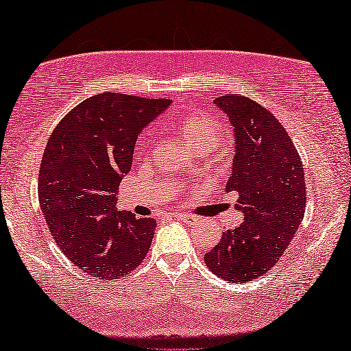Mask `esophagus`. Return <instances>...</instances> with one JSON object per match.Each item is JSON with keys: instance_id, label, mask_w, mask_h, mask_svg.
<instances>
[{"instance_id": "esophagus-1", "label": "esophagus", "mask_w": 351, "mask_h": 351, "mask_svg": "<svg viewBox=\"0 0 351 351\" xmlns=\"http://www.w3.org/2000/svg\"><path fill=\"white\" fill-rule=\"evenodd\" d=\"M173 217H175L176 220L184 221V223H193V221L197 220L195 217H193V215H191V214H184V213H176Z\"/></svg>"}]
</instances>
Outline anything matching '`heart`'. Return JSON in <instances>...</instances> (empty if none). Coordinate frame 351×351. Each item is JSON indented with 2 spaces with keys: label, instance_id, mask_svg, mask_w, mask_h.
I'll return each instance as SVG.
<instances>
[{
  "label": "heart",
  "instance_id": "1",
  "mask_svg": "<svg viewBox=\"0 0 351 351\" xmlns=\"http://www.w3.org/2000/svg\"><path fill=\"white\" fill-rule=\"evenodd\" d=\"M169 126L184 136L193 147L202 152L213 148L221 132V120L208 112L186 115L180 120L170 121Z\"/></svg>",
  "mask_w": 351,
  "mask_h": 351
}]
</instances>
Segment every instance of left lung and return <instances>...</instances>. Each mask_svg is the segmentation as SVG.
Returning <instances> with one entry per match:
<instances>
[{
    "instance_id": "obj_1",
    "label": "left lung",
    "mask_w": 351,
    "mask_h": 351,
    "mask_svg": "<svg viewBox=\"0 0 351 351\" xmlns=\"http://www.w3.org/2000/svg\"><path fill=\"white\" fill-rule=\"evenodd\" d=\"M214 103L234 131L226 192L239 193L243 223L223 231L204 261L214 275L241 285L267 274L295 236L304 215V171L292 138L264 106L237 93Z\"/></svg>"
}]
</instances>
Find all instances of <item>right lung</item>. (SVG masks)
<instances>
[{"label": "right lung", "instance_id": "obj_1", "mask_svg": "<svg viewBox=\"0 0 351 351\" xmlns=\"http://www.w3.org/2000/svg\"><path fill=\"white\" fill-rule=\"evenodd\" d=\"M171 99L98 93L71 109L43 152L38 202L49 232L84 274L119 280L145 259L156 221L117 210V189L148 123Z\"/></svg>", "mask_w": 351, "mask_h": 351}]
</instances>
